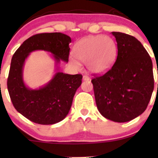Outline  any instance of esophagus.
<instances>
[{"mask_svg": "<svg viewBox=\"0 0 158 158\" xmlns=\"http://www.w3.org/2000/svg\"><path fill=\"white\" fill-rule=\"evenodd\" d=\"M82 79H83V80H84V81H89V80H90V77H88V76H86V75L83 76Z\"/></svg>", "mask_w": 158, "mask_h": 158, "instance_id": "34e87169", "label": "esophagus"}]
</instances>
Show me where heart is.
Returning a JSON list of instances; mask_svg holds the SVG:
<instances>
[{"label":"heart","instance_id":"obj_1","mask_svg":"<svg viewBox=\"0 0 158 158\" xmlns=\"http://www.w3.org/2000/svg\"><path fill=\"white\" fill-rule=\"evenodd\" d=\"M74 56L69 58L70 64L79 69L81 63L86 64L92 73H101L111 68L117 56V46L110 38L103 35H90L79 41L74 48Z\"/></svg>","mask_w":158,"mask_h":158}]
</instances>
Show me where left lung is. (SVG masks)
Here are the masks:
<instances>
[{
	"mask_svg": "<svg viewBox=\"0 0 158 158\" xmlns=\"http://www.w3.org/2000/svg\"><path fill=\"white\" fill-rule=\"evenodd\" d=\"M111 34L117 43V60L91 82L99 113L114 122H128L147 108L154 90L153 66L136 38L119 32Z\"/></svg>",
	"mask_w": 158,
	"mask_h": 158,
	"instance_id": "1",
	"label": "left lung"
}]
</instances>
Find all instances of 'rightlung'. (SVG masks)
Masks as SVG:
<instances>
[{
    "label": "right lung",
    "instance_id": "1",
    "mask_svg": "<svg viewBox=\"0 0 158 158\" xmlns=\"http://www.w3.org/2000/svg\"><path fill=\"white\" fill-rule=\"evenodd\" d=\"M70 36L61 32L37 34L29 38L16 50L11 61L7 88L18 112L32 122L52 125L67 117L76 91L81 84V74L70 75L60 71V61L68 62ZM44 50L53 55L55 73L48 83L32 89L23 81L25 61L32 52Z\"/></svg>",
    "mask_w": 158,
    "mask_h": 158
}]
</instances>
